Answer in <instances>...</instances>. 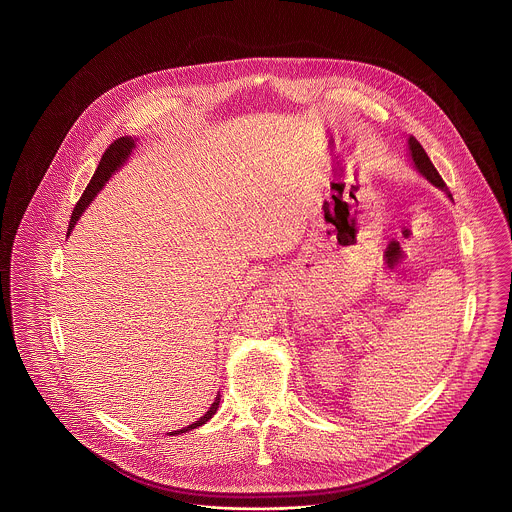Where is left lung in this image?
I'll use <instances>...</instances> for the list:
<instances>
[{
    "label": "left lung",
    "mask_w": 512,
    "mask_h": 512,
    "mask_svg": "<svg viewBox=\"0 0 512 512\" xmlns=\"http://www.w3.org/2000/svg\"><path fill=\"white\" fill-rule=\"evenodd\" d=\"M409 144V152H411V158H413V164L415 167L429 179L430 183L434 184V186H438V188H442L448 196L450 194V188H448V184L444 183V179L440 177V173L436 171V167L432 165L430 162L429 156H427V152H425V148L419 144V141L411 135L408 139Z\"/></svg>",
    "instance_id": "left-lung-1"
}]
</instances>
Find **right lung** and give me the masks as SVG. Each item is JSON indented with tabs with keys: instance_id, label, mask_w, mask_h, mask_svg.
<instances>
[{
	"instance_id": "obj_1",
	"label": "right lung",
	"mask_w": 512,
	"mask_h": 512,
	"mask_svg": "<svg viewBox=\"0 0 512 512\" xmlns=\"http://www.w3.org/2000/svg\"><path fill=\"white\" fill-rule=\"evenodd\" d=\"M133 139L131 137H120V139H116L114 143L110 144L106 150H104L103 158H101V162H99V167H97V171H95V175L91 177V181L87 184V188L83 190L82 198L78 200V204L74 207V211H72V217H70V225H68V234H70V230H72V226L76 225V221L80 219V215L83 213V209L87 207V205L91 204V200L95 198V194L103 188L104 183L110 179V175L120 167V165L127 160V156L131 154V150H133ZM219 402H221V398L217 396L215 398V402L211 404V408L205 411L204 417H200L196 423H192V425H188V427H184L181 430H175V432H171V434H183L186 430L196 429V427H202L204 423H207L213 415H215V411L219 408Z\"/></svg>"
}]
</instances>
